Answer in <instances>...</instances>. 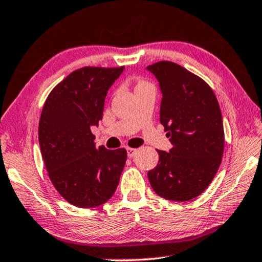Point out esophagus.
<instances>
[{
  "instance_id": "1",
  "label": "esophagus",
  "mask_w": 262,
  "mask_h": 262,
  "mask_svg": "<svg viewBox=\"0 0 262 262\" xmlns=\"http://www.w3.org/2000/svg\"><path fill=\"white\" fill-rule=\"evenodd\" d=\"M126 150H127V156L128 157H134L135 155H136V152H137V149H135V148H126Z\"/></svg>"
}]
</instances>
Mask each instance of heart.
<instances>
[{
  "mask_svg": "<svg viewBox=\"0 0 262 262\" xmlns=\"http://www.w3.org/2000/svg\"><path fill=\"white\" fill-rule=\"evenodd\" d=\"M141 84H146V82H144V81H139L138 85H141Z\"/></svg>",
  "mask_w": 262,
  "mask_h": 262,
  "instance_id": "obj_1",
  "label": "heart"
}]
</instances>
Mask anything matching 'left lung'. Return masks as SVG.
<instances>
[{
    "mask_svg": "<svg viewBox=\"0 0 262 262\" xmlns=\"http://www.w3.org/2000/svg\"><path fill=\"white\" fill-rule=\"evenodd\" d=\"M160 82V121L173 145L157 150L159 163L148 171L156 194L187 202L205 191L221 166L224 128L220 105L209 84L184 67L161 60L146 68Z\"/></svg>",
    "mask_w": 262,
    "mask_h": 262,
    "instance_id": "1",
    "label": "left lung"
}]
</instances>
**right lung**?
Segmentation results:
<instances>
[{"mask_svg":"<svg viewBox=\"0 0 262 262\" xmlns=\"http://www.w3.org/2000/svg\"><path fill=\"white\" fill-rule=\"evenodd\" d=\"M124 67H84L50 93L39 120V145L49 178L67 202L95 207L116 192L126 162L124 148H96L91 127L102 119L107 91Z\"/></svg>","mask_w":262,"mask_h":262,"instance_id":"obj_1","label":"right lung"}]
</instances>
